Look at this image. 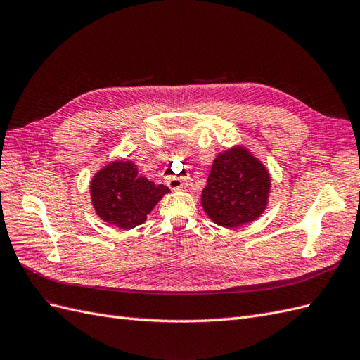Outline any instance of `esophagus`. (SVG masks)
Masks as SVG:
<instances>
[{"label":"esophagus","mask_w":360,"mask_h":360,"mask_svg":"<svg viewBox=\"0 0 360 360\" xmlns=\"http://www.w3.org/2000/svg\"><path fill=\"white\" fill-rule=\"evenodd\" d=\"M166 182H167L169 188H172V190H179L184 187V181L179 178H174V176H167Z\"/></svg>","instance_id":"esophagus-1"}]
</instances>
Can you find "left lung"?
Returning a JSON list of instances; mask_svg holds the SVG:
<instances>
[{
    "instance_id": "left-lung-1",
    "label": "left lung",
    "mask_w": 360,
    "mask_h": 360,
    "mask_svg": "<svg viewBox=\"0 0 360 360\" xmlns=\"http://www.w3.org/2000/svg\"><path fill=\"white\" fill-rule=\"evenodd\" d=\"M270 186L264 164L245 148L233 146L214 160L202 207L214 223L240 228L264 212Z\"/></svg>"
}]
</instances>
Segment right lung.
Here are the masks:
<instances>
[{"instance_id":"add662e5","label":"right lung","mask_w":360,"mask_h":360,"mask_svg":"<svg viewBox=\"0 0 360 360\" xmlns=\"http://www.w3.org/2000/svg\"><path fill=\"white\" fill-rule=\"evenodd\" d=\"M170 190L139 176L131 161H112L90 182V198L99 217L120 229L145 223L148 214Z\"/></svg>"}]
</instances>
